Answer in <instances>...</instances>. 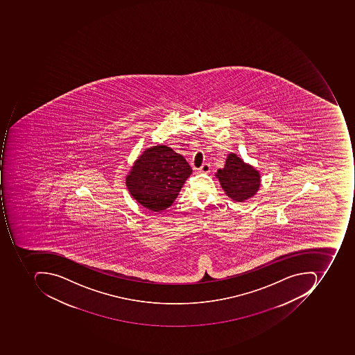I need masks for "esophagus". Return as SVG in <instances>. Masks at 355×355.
Returning <instances> with one entry per match:
<instances>
[{"label":"esophagus","instance_id":"esophagus-1","mask_svg":"<svg viewBox=\"0 0 355 355\" xmlns=\"http://www.w3.org/2000/svg\"><path fill=\"white\" fill-rule=\"evenodd\" d=\"M210 164H208V163H205V164H202V166H200V172L205 173V174H207V173L210 172Z\"/></svg>","mask_w":355,"mask_h":355}]
</instances>
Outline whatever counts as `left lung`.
<instances>
[{
  "label": "left lung",
  "instance_id": "8db88e82",
  "mask_svg": "<svg viewBox=\"0 0 355 355\" xmlns=\"http://www.w3.org/2000/svg\"><path fill=\"white\" fill-rule=\"evenodd\" d=\"M216 177L226 195L236 202L254 196L260 186L259 173L234 153L228 155L224 168L218 169Z\"/></svg>",
  "mask_w": 355,
  "mask_h": 355
}]
</instances>
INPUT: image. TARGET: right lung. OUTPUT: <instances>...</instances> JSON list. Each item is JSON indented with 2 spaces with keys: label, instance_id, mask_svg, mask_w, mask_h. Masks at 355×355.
I'll use <instances>...</instances> for the list:
<instances>
[{
  "label": "right lung",
  "instance_id": "right-lung-1",
  "mask_svg": "<svg viewBox=\"0 0 355 355\" xmlns=\"http://www.w3.org/2000/svg\"><path fill=\"white\" fill-rule=\"evenodd\" d=\"M192 167L182 155L160 145L147 149L127 177L128 190L137 202L159 212L176 200Z\"/></svg>",
  "mask_w": 355,
  "mask_h": 355
}]
</instances>
